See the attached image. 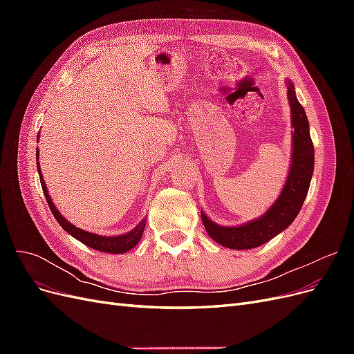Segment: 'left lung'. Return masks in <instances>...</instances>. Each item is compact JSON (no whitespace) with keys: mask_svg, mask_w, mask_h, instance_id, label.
Instances as JSON below:
<instances>
[{"mask_svg":"<svg viewBox=\"0 0 354 354\" xmlns=\"http://www.w3.org/2000/svg\"><path fill=\"white\" fill-rule=\"evenodd\" d=\"M288 99L292 112L294 146L292 162L286 185L274 205L259 220L238 227H223L201 212L202 223L209 236L232 250H251L269 242L291 224L301 209L312 180L315 149L308 131V121L303 106L295 97L292 82H288Z\"/></svg>","mask_w":354,"mask_h":354,"instance_id":"left-lung-1","label":"left lung"}]
</instances>
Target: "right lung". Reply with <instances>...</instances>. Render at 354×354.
<instances>
[{
	"mask_svg": "<svg viewBox=\"0 0 354 354\" xmlns=\"http://www.w3.org/2000/svg\"><path fill=\"white\" fill-rule=\"evenodd\" d=\"M37 158H38V155H37ZM37 167H38L39 180H41V187H42V192H44V196L47 199V203H48V207L53 212V216H55V218L63 227V230H66L69 234H72L75 239H78L80 242L90 246V248H93V250H97V251H102V252H111V254H122V252L130 251L131 248H134V246L137 245V242L142 239V234H143V230H145V226H146V220H142V223L138 224V226L136 229H133L131 232L121 234V236H113V238L99 236V234H94V233H90V232H85V230L75 227L73 224H71L68 220L62 217V214L56 209L55 203L51 202L50 195L47 194L44 178H42V176H41L38 162H37Z\"/></svg>",
	"mask_w": 354,
	"mask_h": 354,
	"instance_id": "right-lung-1",
	"label": "right lung"
}]
</instances>
